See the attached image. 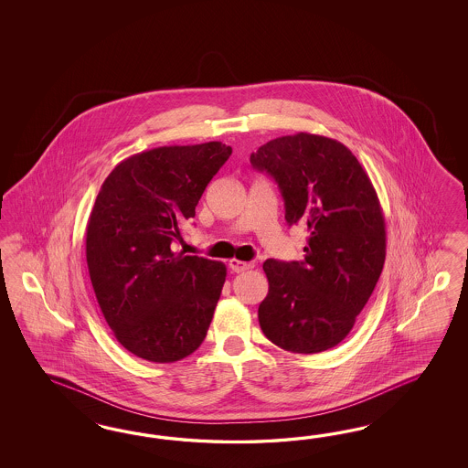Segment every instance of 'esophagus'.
Listing matches in <instances>:
<instances>
[{"label": "esophagus", "mask_w": 468, "mask_h": 468, "mask_svg": "<svg viewBox=\"0 0 468 468\" xmlns=\"http://www.w3.org/2000/svg\"><path fill=\"white\" fill-rule=\"evenodd\" d=\"M228 266H229V270L233 271V272H241V271L252 270L254 268L252 262H243V261H239V259H231L228 262Z\"/></svg>", "instance_id": "obj_1"}]
</instances>
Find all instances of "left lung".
Wrapping results in <instances>:
<instances>
[{"mask_svg":"<svg viewBox=\"0 0 468 468\" xmlns=\"http://www.w3.org/2000/svg\"><path fill=\"white\" fill-rule=\"evenodd\" d=\"M282 190L286 223L309 233L303 261L268 259L270 292L259 305L268 340L319 354L352 331L386 259V225L367 173L341 142L298 132L250 154Z\"/></svg>","mask_w":468,"mask_h":468,"instance_id":"obj_1","label":"left lung"}]
</instances>
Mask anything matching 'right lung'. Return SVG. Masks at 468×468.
<instances>
[{
    "label": "right lung",
    "instance_id": "right-lung-1",
    "mask_svg": "<svg viewBox=\"0 0 468 468\" xmlns=\"http://www.w3.org/2000/svg\"><path fill=\"white\" fill-rule=\"evenodd\" d=\"M229 156L221 142L165 145L127 157L101 185L85 233L89 276L114 338L144 360H182L207 335L227 266L171 243Z\"/></svg>",
    "mask_w": 468,
    "mask_h": 468
}]
</instances>
